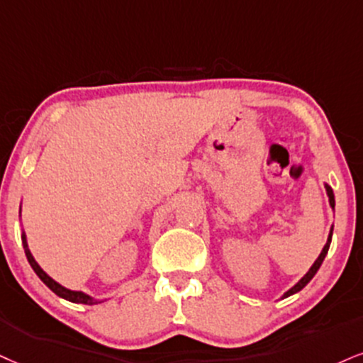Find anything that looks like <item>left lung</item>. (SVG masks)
Segmentation results:
<instances>
[{
  "label": "left lung",
  "instance_id": "8db88e82",
  "mask_svg": "<svg viewBox=\"0 0 363 363\" xmlns=\"http://www.w3.org/2000/svg\"><path fill=\"white\" fill-rule=\"evenodd\" d=\"M325 189H326V195H328V200H330V207H332L333 210H335V195H333V190H332V186L330 185H325ZM332 235H333V227L332 229H330V234H328V239H326V244H325V247H323V250H321L320 252V256H318V259H316L315 262H313V266L310 267V271L306 272L305 276L301 277V279L298 281L296 284L293 286V288L291 289H288L286 291V293L283 294V299L284 298H288V296H291V294H294V293H298V291H301L303 288H305V286L310 283V281L313 279V276L316 274V272H318V269H320V266H321V262L325 261V256L326 254H328V249H330V244H332Z\"/></svg>",
  "mask_w": 363,
  "mask_h": 363
}]
</instances>
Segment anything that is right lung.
Wrapping results in <instances>:
<instances>
[{
	"mask_svg": "<svg viewBox=\"0 0 363 363\" xmlns=\"http://www.w3.org/2000/svg\"><path fill=\"white\" fill-rule=\"evenodd\" d=\"M20 212H21V208H20ZM21 242H23V249H25V254H26V259H28V262H30V266L33 267V271L37 272V276L40 277V279L43 281L45 284L48 286V288H50L53 293L57 294V296H60V298H64V299H67V301H72V303H80V305H97V303H102L104 301V299H94L92 296H89V294H86V293H82V291H72V289H67V288H64V286L62 284H58L55 279H52L50 276L47 274V272H45L42 267L38 266V262L35 261V257L31 256V252H30V249H28V242H26V235H25V232H21Z\"/></svg>",
	"mask_w": 363,
	"mask_h": 363,
	"instance_id": "1",
	"label": "right lung"
}]
</instances>
